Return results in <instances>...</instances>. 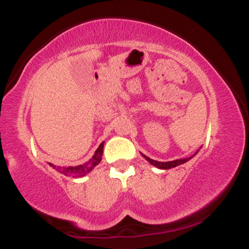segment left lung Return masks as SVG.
<instances>
[{
    "label": "left lung",
    "instance_id": "8db88e82",
    "mask_svg": "<svg viewBox=\"0 0 249 249\" xmlns=\"http://www.w3.org/2000/svg\"><path fill=\"white\" fill-rule=\"evenodd\" d=\"M198 152H196V154ZM142 157H144L146 160L150 162L151 165H153V166L160 168V170H168V168H172V167H176L178 166V165H181V164H185V162L190 160V159H192L194 157V154L192 157H190V158H184V159H177V160H173V161H166V162H162V161H157V160H153V159L148 158V157L144 156V154H142Z\"/></svg>",
    "mask_w": 249,
    "mask_h": 249
}]
</instances>
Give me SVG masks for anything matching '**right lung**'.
<instances>
[{"label":"right lung","mask_w":249,"mask_h":249,"mask_svg":"<svg viewBox=\"0 0 249 249\" xmlns=\"http://www.w3.org/2000/svg\"><path fill=\"white\" fill-rule=\"evenodd\" d=\"M103 147H104V142H102V144L99 145L98 148L96 150L95 154L92 156V158H91L88 162H85V164L78 165V166H69V167H63V168L57 167V170L67 177H72V178L84 177L85 174L91 172V171H92L93 168H95L97 165L102 161ZM50 166H53V168L56 167V166H53V164H50Z\"/></svg>","instance_id":"obj_1"}]
</instances>
